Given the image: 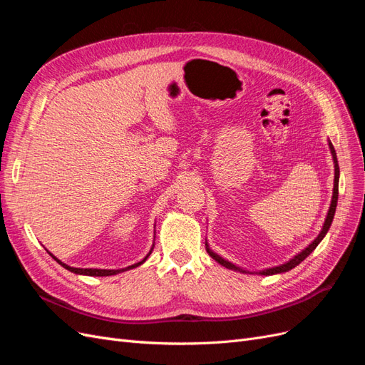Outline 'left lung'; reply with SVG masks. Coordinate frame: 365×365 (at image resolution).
<instances>
[{
    "label": "left lung",
    "mask_w": 365,
    "mask_h": 365,
    "mask_svg": "<svg viewBox=\"0 0 365 365\" xmlns=\"http://www.w3.org/2000/svg\"><path fill=\"white\" fill-rule=\"evenodd\" d=\"M329 149H330V153H332V160H334V168H335V178H334V192H332V200H330V207L327 210V215H326V219H324V224H323V228L322 231H319V235L309 244L304 250H302L298 254H295V256L292 259H289L288 262H284L282 264H277V267H272V268H264L262 271H248V269H244L242 267H237V264L231 263L230 260L224 259L222 256H219L217 252H215L212 248H210L208 242L205 240V248H207V252L212 256L217 263L222 264V267L228 268V269H233V271H237V272H245V274H259V275H274V274H282V272H288L291 271L292 268H295L297 264H300L309 254H311L317 247L319 242H322L324 239V236L327 235V231L330 228V225H332V220H334V216H335V212H336V204H338V182H339V168H338V160H336V152L334 149V145L330 143L329 140Z\"/></svg>",
    "instance_id": "1"
}]
</instances>
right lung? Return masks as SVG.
Listing matches in <instances>:
<instances>
[{"label": "right lung", "instance_id": "1", "mask_svg": "<svg viewBox=\"0 0 365 365\" xmlns=\"http://www.w3.org/2000/svg\"><path fill=\"white\" fill-rule=\"evenodd\" d=\"M153 245L152 244V248H150V251L146 254V257L143 259L141 262H138V263H134V264H130V267H126V268H121V269H101V268H74V267H70V264H67V263H63V262H61L56 256H53V254L47 250V252L50 254V256L56 260L61 267H63L65 269H68L70 272H74V274H79V275H90V277H108V275H115V274H120V272H125V271H129V269H134V268H137V267H140V264H143L145 263L148 259H149V256L152 254V250H153Z\"/></svg>", "mask_w": 365, "mask_h": 365}]
</instances>
